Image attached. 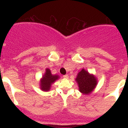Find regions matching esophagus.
Instances as JSON below:
<instances>
[{"instance_id":"34e87169","label":"esophagus","mask_w":128,"mask_h":128,"mask_svg":"<svg viewBox=\"0 0 128 128\" xmlns=\"http://www.w3.org/2000/svg\"><path fill=\"white\" fill-rule=\"evenodd\" d=\"M63 78H68V74H65V75H63Z\"/></svg>"}]
</instances>
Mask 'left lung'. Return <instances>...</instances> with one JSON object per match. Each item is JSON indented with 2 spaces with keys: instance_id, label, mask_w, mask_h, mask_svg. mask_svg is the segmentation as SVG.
<instances>
[{
  "instance_id": "8db88e82",
  "label": "left lung",
  "mask_w": 128,
  "mask_h": 128,
  "mask_svg": "<svg viewBox=\"0 0 128 128\" xmlns=\"http://www.w3.org/2000/svg\"><path fill=\"white\" fill-rule=\"evenodd\" d=\"M76 80L78 84L79 91L84 94H89L97 84L96 78L90 74L84 69L78 73Z\"/></svg>"
}]
</instances>
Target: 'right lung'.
Masks as SVG:
<instances>
[{
	"label": "right lung",
	"instance_id": "add662e5",
	"mask_svg": "<svg viewBox=\"0 0 128 128\" xmlns=\"http://www.w3.org/2000/svg\"><path fill=\"white\" fill-rule=\"evenodd\" d=\"M59 77L58 75H53L49 68L46 69L44 75L41 80V88L42 91H49L51 84L57 80Z\"/></svg>",
	"mask_w": 128,
	"mask_h": 128
}]
</instances>
